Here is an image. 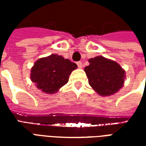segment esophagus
<instances>
[{
	"mask_svg": "<svg viewBox=\"0 0 146 146\" xmlns=\"http://www.w3.org/2000/svg\"><path fill=\"white\" fill-rule=\"evenodd\" d=\"M76 64H77V66H78V68H80H80H82L83 65H82V62H81L80 61V62H77Z\"/></svg>",
	"mask_w": 146,
	"mask_h": 146,
	"instance_id": "34e87169",
	"label": "esophagus"
}]
</instances>
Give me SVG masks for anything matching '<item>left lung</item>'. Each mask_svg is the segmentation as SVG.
<instances>
[{"label":"left lung","instance_id":"1","mask_svg":"<svg viewBox=\"0 0 146 146\" xmlns=\"http://www.w3.org/2000/svg\"><path fill=\"white\" fill-rule=\"evenodd\" d=\"M90 65L84 68L88 83L102 96L116 93L123 85L125 72L119 64L102 56L89 59Z\"/></svg>","mask_w":146,"mask_h":146}]
</instances>
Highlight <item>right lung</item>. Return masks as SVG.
Returning <instances> with one entry per match:
<instances>
[{"instance_id":"1","label":"right lung","mask_w":146,"mask_h":146,"mask_svg":"<svg viewBox=\"0 0 146 146\" xmlns=\"http://www.w3.org/2000/svg\"><path fill=\"white\" fill-rule=\"evenodd\" d=\"M76 68V64L70 59L52 54L36 61L31 70L30 77L37 88L45 93L53 94L68 82L72 71Z\"/></svg>"}]
</instances>
